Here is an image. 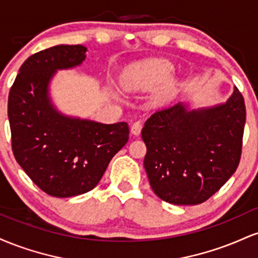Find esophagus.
Returning <instances> with one entry per match:
<instances>
[{"label":"esophagus","mask_w":258,"mask_h":258,"mask_svg":"<svg viewBox=\"0 0 258 258\" xmlns=\"http://www.w3.org/2000/svg\"><path fill=\"white\" fill-rule=\"evenodd\" d=\"M142 127H143V123L142 121H135L131 126V133L135 136H139V133L142 131Z\"/></svg>","instance_id":"esophagus-1"}]
</instances>
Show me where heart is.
I'll return each instance as SVG.
<instances>
[{"instance_id": "heart-1", "label": "heart", "mask_w": 258, "mask_h": 258, "mask_svg": "<svg viewBox=\"0 0 258 258\" xmlns=\"http://www.w3.org/2000/svg\"><path fill=\"white\" fill-rule=\"evenodd\" d=\"M173 73V65L164 59H152L132 65L123 74V85L130 90H152L166 82Z\"/></svg>"}]
</instances>
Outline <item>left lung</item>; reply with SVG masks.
Segmentation results:
<instances>
[{"label": "left lung", "mask_w": 258, "mask_h": 258, "mask_svg": "<svg viewBox=\"0 0 258 258\" xmlns=\"http://www.w3.org/2000/svg\"><path fill=\"white\" fill-rule=\"evenodd\" d=\"M245 120L244 97L236 87L224 104L189 110L178 103L154 112L142 130L154 193L174 205L211 198L238 168Z\"/></svg>", "instance_id": "obj_1"}]
</instances>
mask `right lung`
<instances>
[{
  "label": "right lung",
  "instance_id": "obj_1",
  "mask_svg": "<svg viewBox=\"0 0 258 258\" xmlns=\"http://www.w3.org/2000/svg\"><path fill=\"white\" fill-rule=\"evenodd\" d=\"M86 51L81 44H59L30 55L8 96L14 158L51 197L70 198L92 190L128 141L126 122L105 125L65 116L52 104L48 85L53 75L81 64Z\"/></svg>",
  "mask_w": 258,
  "mask_h": 258
}]
</instances>
